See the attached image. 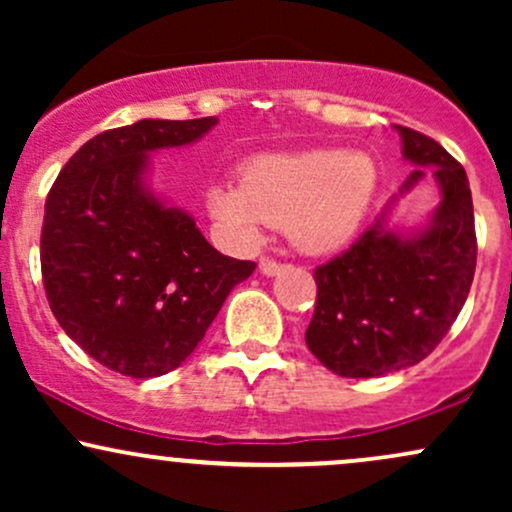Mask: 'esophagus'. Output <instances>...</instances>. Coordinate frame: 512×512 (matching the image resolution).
<instances>
[{
    "label": "esophagus",
    "mask_w": 512,
    "mask_h": 512,
    "mask_svg": "<svg viewBox=\"0 0 512 512\" xmlns=\"http://www.w3.org/2000/svg\"><path fill=\"white\" fill-rule=\"evenodd\" d=\"M260 272H262L264 276L279 274V272H281V262L269 260V257H262V260H260Z\"/></svg>",
    "instance_id": "1"
}]
</instances>
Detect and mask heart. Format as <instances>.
I'll return each instance as SVG.
<instances>
[{
    "mask_svg": "<svg viewBox=\"0 0 512 512\" xmlns=\"http://www.w3.org/2000/svg\"><path fill=\"white\" fill-rule=\"evenodd\" d=\"M378 182V163L363 151L262 154L245 163L240 182H211L207 209L240 245L257 243L269 223H289L298 248L332 252L358 233Z\"/></svg>",
    "mask_w": 512,
    "mask_h": 512,
    "instance_id": "heart-1",
    "label": "heart"
}]
</instances>
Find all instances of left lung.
Instances as JSON below:
<instances>
[{
	"instance_id": "left-lung-1",
	"label": "left lung",
	"mask_w": 512,
	"mask_h": 512,
	"mask_svg": "<svg viewBox=\"0 0 512 512\" xmlns=\"http://www.w3.org/2000/svg\"><path fill=\"white\" fill-rule=\"evenodd\" d=\"M395 129L402 156L416 166L399 192L426 178L421 168H433L440 204L426 226L411 231L387 226V204L349 250L315 269L305 344L342 378H380L424 361L460 315L477 267L467 173L431 137Z\"/></svg>"
}]
</instances>
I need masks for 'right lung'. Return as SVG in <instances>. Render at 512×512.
<instances>
[{"mask_svg": "<svg viewBox=\"0 0 512 512\" xmlns=\"http://www.w3.org/2000/svg\"><path fill=\"white\" fill-rule=\"evenodd\" d=\"M216 117L139 120L96 134L45 202L40 269L52 315L93 361L129 378L175 370L257 264L221 255L146 182L154 151L202 139Z\"/></svg>", "mask_w": 512, "mask_h": 512, "instance_id": "add662e5", "label": "right lung"}]
</instances>
